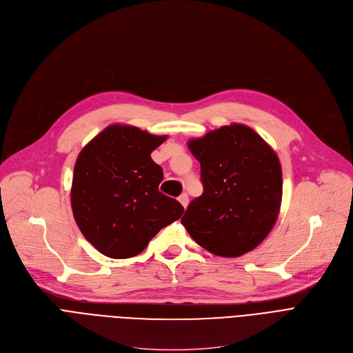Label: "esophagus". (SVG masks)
Wrapping results in <instances>:
<instances>
[{"instance_id": "obj_1", "label": "esophagus", "mask_w": 353, "mask_h": 353, "mask_svg": "<svg viewBox=\"0 0 353 353\" xmlns=\"http://www.w3.org/2000/svg\"><path fill=\"white\" fill-rule=\"evenodd\" d=\"M179 201H180V204L185 208L187 205H189V196H187L185 193H183V194L179 197Z\"/></svg>"}]
</instances>
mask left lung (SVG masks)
I'll list each match as a JSON object with an SVG mask.
<instances>
[{"label":"left lung","mask_w":353,"mask_h":353,"mask_svg":"<svg viewBox=\"0 0 353 353\" xmlns=\"http://www.w3.org/2000/svg\"><path fill=\"white\" fill-rule=\"evenodd\" d=\"M204 192L181 219L192 239L220 256H240L272 230L283 199L276 153L251 128L232 123L189 140Z\"/></svg>","instance_id":"1"}]
</instances>
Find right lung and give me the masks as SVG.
<instances>
[{"label": "right lung", "instance_id": "add662e5", "mask_svg": "<svg viewBox=\"0 0 353 353\" xmlns=\"http://www.w3.org/2000/svg\"><path fill=\"white\" fill-rule=\"evenodd\" d=\"M166 139L110 125L81 150L70 204L83 237L103 255L134 256L181 217L183 205L159 192L163 170L150 157Z\"/></svg>", "mask_w": 353, "mask_h": 353}]
</instances>
